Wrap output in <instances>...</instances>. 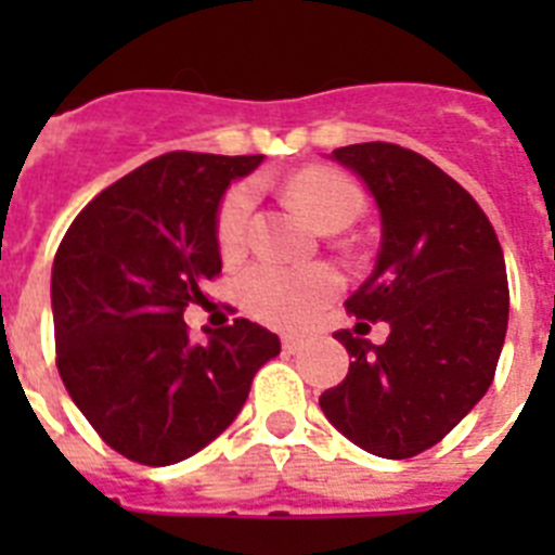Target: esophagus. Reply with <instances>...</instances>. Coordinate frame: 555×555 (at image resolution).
Returning a JSON list of instances; mask_svg holds the SVG:
<instances>
[{
  "label": "esophagus",
  "mask_w": 555,
  "mask_h": 555,
  "mask_svg": "<svg viewBox=\"0 0 555 555\" xmlns=\"http://www.w3.org/2000/svg\"><path fill=\"white\" fill-rule=\"evenodd\" d=\"M283 352H288V356H294V352H300V347H302V341L300 338H294V336H283Z\"/></svg>",
  "instance_id": "obj_1"
}]
</instances>
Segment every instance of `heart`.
Listing matches in <instances>:
<instances>
[{"instance_id":"1","label":"heart","mask_w":555,"mask_h":555,"mask_svg":"<svg viewBox=\"0 0 555 555\" xmlns=\"http://www.w3.org/2000/svg\"><path fill=\"white\" fill-rule=\"evenodd\" d=\"M286 194L313 224L322 230L345 228L361 210V191L347 175L327 166H306L286 180ZM253 189L235 185L224 194L217 210V244L224 258H233L247 242L253 217ZM341 288V278L327 263L311 267H281L255 263L242 274L238 294L249 317L272 327H300Z\"/></svg>"}]
</instances>
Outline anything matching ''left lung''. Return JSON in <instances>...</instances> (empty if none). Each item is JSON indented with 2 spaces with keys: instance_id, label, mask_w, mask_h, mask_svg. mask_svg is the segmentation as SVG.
Returning a JSON list of instances; mask_svg holds the SVG:
<instances>
[{
  "instance_id": "left-lung-1",
  "label": "left lung",
  "mask_w": 555,
  "mask_h": 555,
  "mask_svg": "<svg viewBox=\"0 0 555 555\" xmlns=\"http://www.w3.org/2000/svg\"><path fill=\"white\" fill-rule=\"evenodd\" d=\"M380 210L375 272L345 302L336 331L350 372L320 397L341 434L380 459H411L442 442L492 386L508 325L506 261L473 194L428 158L370 141L333 150ZM389 321L384 346L365 338Z\"/></svg>"
}]
</instances>
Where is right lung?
<instances>
[{"label": "right lung", "mask_w": 555, "mask_h": 555, "mask_svg": "<svg viewBox=\"0 0 555 555\" xmlns=\"http://www.w3.org/2000/svg\"><path fill=\"white\" fill-rule=\"evenodd\" d=\"M261 155L166 152L100 191L52 267L55 361L102 442L166 467L214 442L242 411L281 338L249 320L189 338L183 311L222 272L217 210Z\"/></svg>", "instance_id": "1"}]
</instances>
